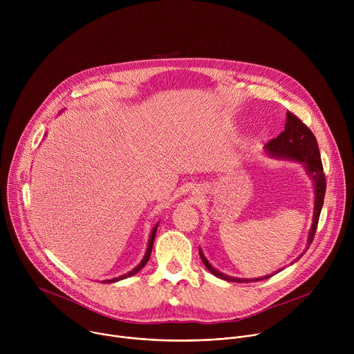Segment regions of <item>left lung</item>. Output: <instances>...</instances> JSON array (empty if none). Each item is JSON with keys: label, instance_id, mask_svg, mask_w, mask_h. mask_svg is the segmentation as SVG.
<instances>
[{"label": "left lung", "instance_id": "8db88e82", "mask_svg": "<svg viewBox=\"0 0 354 354\" xmlns=\"http://www.w3.org/2000/svg\"><path fill=\"white\" fill-rule=\"evenodd\" d=\"M286 116H287V122H286L284 130L276 138H272L266 144V149L274 157L294 160V161L306 164V168H307L308 174L314 179V185H315V207H314V218H313L314 223H313V227L310 230V236H308V245H311L313 241H314L315 232H317L319 214H321L322 205H324V197H325V190H326V179H325V174H324V167H322V161H321L318 142H317V138H315L314 133L310 130V127L307 124L302 123V120L298 119L294 113L287 112ZM200 259H201V262L205 263V266L207 268L209 272H212L216 277L227 280V281H234V283L261 281V280H265V279H269V277L273 276V274H269V276L258 277V279L231 277V276H227V274L216 270L207 262L205 255L201 254V250H200ZM279 272H276V273H279Z\"/></svg>", "mask_w": 354, "mask_h": 354}]
</instances>
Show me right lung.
<instances>
[{
  "mask_svg": "<svg viewBox=\"0 0 354 354\" xmlns=\"http://www.w3.org/2000/svg\"><path fill=\"white\" fill-rule=\"evenodd\" d=\"M157 228H158V224L154 227V230H153V232H151V235H149V241H148V248H147V252H145V257L142 258V261L140 262V265L137 266V268H134L131 272H129L127 274H123V276H120V277H116V279H111V280H104L102 283H115V281H119V280H122V279H126V277H130V276H133V274H136L137 272H140L144 266H145V263L148 262V259H149V255H151V250H153V245H154V238H156V232H157Z\"/></svg>",
  "mask_w": 354,
  "mask_h": 354,
  "instance_id": "1",
  "label": "right lung"
}]
</instances>
